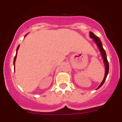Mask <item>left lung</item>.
<instances>
[{"label": "left lung", "mask_w": 122, "mask_h": 122, "mask_svg": "<svg viewBox=\"0 0 122 122\" xmlns=\"http://www.w3.org/2000/svg\"><path fill=\"white\" fill-rule=\"evenodd\" d=\"M89 37H90L91 38L93 39L95 43L97 45L98 48H99L100 53H101L102 58H103V61H104L105 68H106V69H105V75H104V79L103 80V81H102L101 84H100V85H99V86H98V88L96 89H99V88L101 87L102 85H103V84H104L105 81H106V78H107V75L108 74V72H109V64H108V60L107 58V55H106V51H105V50L103 49V45H102V43L101 41L100 40V38H99L98 37H97L96 36H95V35L93 34V33H92V32H89Z\"/></svg>", "instance_id": "8db88e82"}]
</instances>
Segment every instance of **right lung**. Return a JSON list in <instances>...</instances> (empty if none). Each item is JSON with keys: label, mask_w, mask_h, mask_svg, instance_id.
I'll list each match as a JSON object with an SVG mask.
<instances>
[{"label": "right lung", "mask_w": 122, "mask_h": 122, "mask_svg": "<svg viewBox=\"0 0 122 122\" xmlns=\"http://www.w3.org/2000/svg\"><path fill=\"white\" fill-rule=\"evenodd\" d=\"M27 35V34H26ZM19 45H18V46L17 47V49H16V55H15V56L14 57V66L15 67V60H16V55H17V52H18V50L19 49ZM14 71H15V68H14Z\"/></svg>", "instance_id": "add662e5"}]
</instances>
